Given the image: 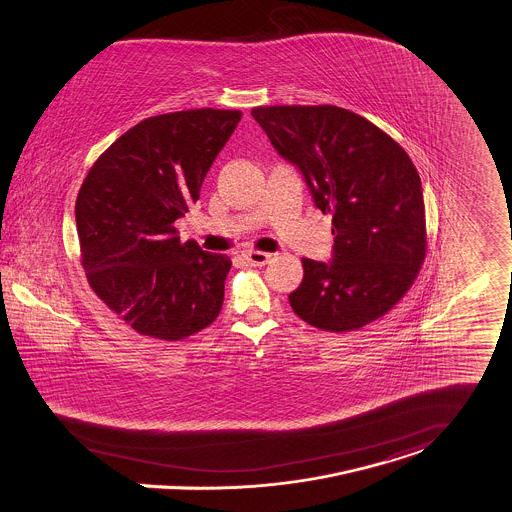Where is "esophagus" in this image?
<instances>
[{
  "mask_svg": "<svg viewBox=\"0 0 512 512\" xmlns=\"http://www.w3.org/2000/svg\"><path fill=\"white\" fill-rule=\"evenodd\" d=\"M242 256H244L246 264H250V266H264V264H268L270 258H272L268 252H258V250H248V252H244Z\"/></svg>",
  "mask_w": 512,
  "mask_h": 512,
  "instance_id": "obj_1",
  "label": "esophagus"
}]
</instances>
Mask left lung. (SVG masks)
I'll list each match as a JSON object with an SVG mask.
<instances>
[{
    "mask_svg": "<svg viewBox=\"0 0 512 512\" xmlns=\"http://www.w3.org/2000/svg\"><path fill=\"white\" fill-rule=\"evenodd\" d=\"M252 117L332 215V258H303L293 313L328 332L379 319L413 285L426 252L415 164L368 119L336 105L256 107Z\"/></svg>",
    "mask_w": 512,
    "mask_h": 512,
    "instance_id": "1",
    "label": "left lung"
}]
</instances>
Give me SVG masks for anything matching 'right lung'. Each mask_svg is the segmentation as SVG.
I'll use <instances>...</instances> for the list:
<instances>
[{
    "label": "right lung",
    "instance_id": "obj_1",
    "mask_svg": "<svg viewBox=\"0 0 512 512\" xmlns=\"http://www.w3.org/2000/svg\"><path fill=\"white\" fill-rule=\"evenodd\" d=\"M240 117L191 109L144 119L97 158L80 187L76 227L88 281L142 336L182 340L221 313L231 258L180 242L174 223L199 199Z\"/></svg>",
    "mask_w": 512,
    "mask_h": 512
}]
</instances>
